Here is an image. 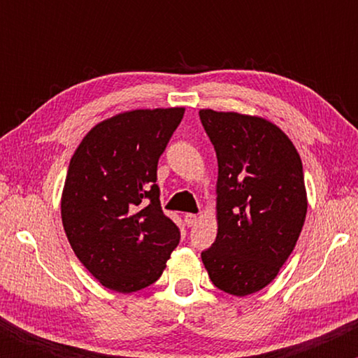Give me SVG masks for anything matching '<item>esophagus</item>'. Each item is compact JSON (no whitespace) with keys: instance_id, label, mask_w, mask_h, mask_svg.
Returning a JSON list of instances; mask_svg holds the SVG:
<instances>
[{"instance_id":"obj_1","label":"esophagus","mask_w":358,"mask_h":358,"mask_svg":"<svg viewBox=\"0 0 358 358\" xmlns=\"http://www.w3.org/2000/svg\"><path fill=\"white\" fill-rule=\"evenodd\" d=\"M196 220H199V217H196L195 213H187V215H185V224H187L188 227L195 225Z\"/></svg>"}]
</instances>
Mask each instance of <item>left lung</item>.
Listing matches in <instances>:
<instances>
[{
	"instance_id": "left-lung-1",
	"label": "left lung",
	"mask_w": 358,
	"mask_h": 358,
	"mask_svg": "<svg viewBox=\"0 0 358 358\" xmlns=\"http://www.w3.org/2000/svg\"><path fill=\"white\" fill-rule=\"evenodd\" d=\"M219 163L217 237L202 261L219 289L248 296L278 276L305 224L296 148L264 117L200 109Z\"/></svg>"
}]
</instances>
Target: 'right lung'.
I'll return each instance as SVG.
<instances>
[{
    "label": "right lung",
    "instance_id": "right-lung-1",
    "mask_svg": "<svg viewBox=\"0 0 358 358\" xmlns=\"http://www.w3.org/2000/svg\"><path fill=\"white\" fill-rule=\"evenodd\" d=\"M183 113L116 114L85 134L69 165L64 231L85 269L117 293L158 281L180 242L178 227L162 210L156 168Z\"/></svg>",
    "mask_w": 358,
    "mask_h": 358
}]
</instances>
